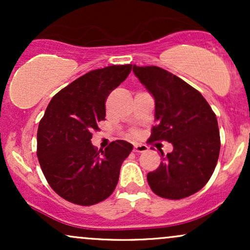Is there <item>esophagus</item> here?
Instances as JSON below:
<instances>
[{"instance_id": "34e87169", "label": "esophagus", "mask_w": 250, "mask_h": 250, "mask_svg": "<svg viewBox=\"0 0 250 250\" xmlns=\"http://www.w3.org/2000/svg\"><path fill=\"white\" fill-rule=\"evenodd\" d=\"M148 150V147L146 145H140V143H135L134 151L135 153H145Z\"/></svg>"}]
</instances>
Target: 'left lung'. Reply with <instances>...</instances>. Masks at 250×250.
I'll use <instances>...</instances> for the list:
<instances>
[{"label":"left lung","instance_id":"left-lung-1","mask_svg":"<svg viewBox=\"0 0 250 250\" xmlns=\"http://www.w3.org/2000/svg\"><path fill=\"white\" fill-rule=\"evenodd\" d=\"M135 76L155 101V121L149 140H166L173 151L147 175L151 190L161 197L180 200L206 186L216 167L220 131L216 115L200 91L174 74L155 67H137Z\"/></svg>","mask_w":250,"mask_h":250}]
</instances>
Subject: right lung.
I'll return each instance as SVG.
<instances>
[{"mask_svg": "<svg viewBox=\"0 0 250 250\" xmlns=\"http://www.w3.org/2000/svg\"><path fill=\"white\" fill-rule=\"evenodd\" d=\"M131 64L91 70L51 99L37 130V157L53 190L91 206L110 196L133 145L123 140L97 151L91 131L105 117V99L127 79Z\"/></svg>", "mask_w": 250, "mask_h": 250, "instance_id": "1", "label": "right lung"}]
</instances>
